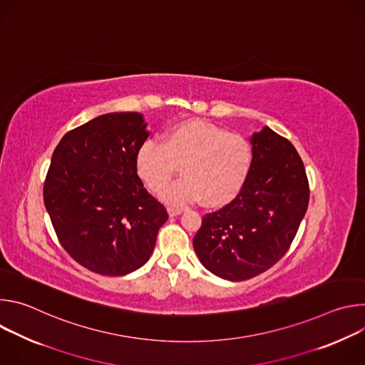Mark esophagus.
<instances>
[{"mask_svg": "<svg viewBox=\"0 0 365 365\" xmlns=\"http://www.w3.org/2000/svg\"><path fill=\"white\" fill-rule=\"evenodd\" d=\"M182 207H178V206H169L168 207V212H169V215L170 217H178V215H180L182 214Z\"/></svg>", "mask_w": 365, "mask_h": 365, "instance_id": "34e87169", "label": "esophagus"}]
</instances>
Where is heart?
Here are the masks:
<instances>
[{
    "mask_svg": "<svg viewBox=\"0 0 365 365\" xmlns=\"http://www.w3.org/2000/svg\"><path fill=\"white\" fill-rule=\"evenodd\" d=\"M254 165V145L240 133L203 123L185 121L168 128L162 143L148 138L135 153V169L143 183L159 192L181 166L184 176L165 187L162 199L186 205L202 197L220 206L232 200L248 180Z\"/></svg>",
    "mask_w": 365,
    "mask_h": 365,
    "instance_id": "1",
    "label": "heart"
}]
</instances>
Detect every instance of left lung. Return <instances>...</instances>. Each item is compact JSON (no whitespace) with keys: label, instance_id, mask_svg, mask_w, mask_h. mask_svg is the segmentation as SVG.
Masks as SVG:
<instances>
[{"label":"left lung","instance_id":"8db88e82","mask_svg":"<svg viewBox=\"0 0 365 365\" xmlns=\"http://www.w3.org/2000/svg\"><path fill=\"white\" fill-rule=\"evenodd\" d=\"M254 165L234 200L206 214L193 237L200 263L215 276L242 282L287 252L309 203V182L293 144L264 127L251 138Z\"/></svg>","mask_w":365,"mask_h":365}]
</instances>
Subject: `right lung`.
<instances>
[{
    "mask_svg": "<svg viewBox=\"0 0 365 365\" xmlns=\"http://www.w3.org/2000/svg\"><path fill=\"white\" fill-rule=\"evenodd\" d=\"M145 125L138 113L99 115L68 131L51 155L44 206L61 245L89 272L124 276L141 267L169 218L137 175Z\"/></svg>",
    "mask_w": 365,
    "mask_h": 365,
    "instance_id": "right-lung-1",
    "label": "right lung"
}]
</instances>
